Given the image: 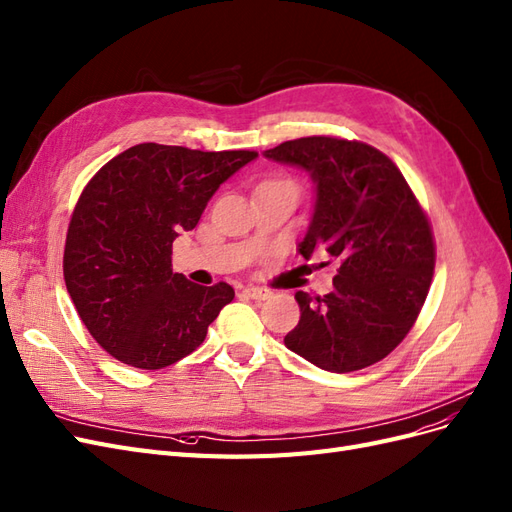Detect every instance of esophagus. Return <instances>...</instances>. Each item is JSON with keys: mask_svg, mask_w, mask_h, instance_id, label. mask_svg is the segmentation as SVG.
Masks as SVG:
<instances>
[{"mask_svg": "<svg viewBox=\"0 0 512 512\" xmlns=\"http://www.w3.org/2000/svg\"><path fill=\"white\" fill-rule=\"evenodd\" d=\"M244 295L246 298H251V300H268L270 295H272V291L270 289H263V287H246L244 289Z\"/></svg>", "mask_w": 512, "mask_h": 512, "instance_id": "1", "label": "esophagus"}]
</instances>
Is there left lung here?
Masks as SVG:
<instances>
[{
    "instance_id": "obj_1",
    "label": "left lung",
    "mask_w": 512,
    "mask_h": 512,
    "mask_svg": "<svg viewBox=\"0 0 512 512\" xmlns=\"http://www.w3.org/2000/svg\"><path fill=\"white\" fill-rule=\"evenodd\" d=\"M263 157L308 172L315 185L304 259H340L334 291L312 300L298 291L300 323L285 346L327 372H355L398 346L427 298L434 240L402 172L376 148L312 136L278 144Z\"/></svg>"
}]
</instances>
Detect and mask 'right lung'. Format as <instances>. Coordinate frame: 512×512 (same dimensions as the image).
Returning a JSON list of instances; mask_svg holds the SVG:
<instances>
[{
  "label": "right lung",
  "mask_w": 512,
  "mask_h": 512,
  "mask_svg": "<svg viewBox=\"0 0 512 512\" xmlns=\"http://www.w3.org/2000/svg\"><path fill=\"white\" fill-rule=\"evenodd\" d=\"M253 151L204 153L144 142L110 159L82 191L65 240L63 276L82 323L127 366L159 370L187 357L234 300L227 283L172 272V242Z\"/></svg>",
  "instance_id": "add662e5"
}]
</instances>
